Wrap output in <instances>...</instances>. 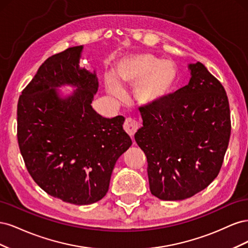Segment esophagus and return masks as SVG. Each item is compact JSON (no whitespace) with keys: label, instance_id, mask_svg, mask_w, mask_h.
Masks as SVG:
<instances>
[{"label":"esophagus","instance_id":"obj_1","mask_svg":"<svg viewBox=\"0 0 248 248\" xmlns=\"http://www.w3.org/2000/svg\"><path fill=\"white\" fill-rule=\"evenodd\" d=\"M123 127H124L125 131L128 133L131 138H133L134 133L137 132V130L139 128V123L132 118H126Z\"/></svg>","mask_w":248,"mask_h":248}]
</instances>
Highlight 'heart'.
I'll list each match as a JSON object with an SVG mask.
<instances>
[{"instance_id": "heart-1", "label": "heart", "mask_w": 248, "mask_h": 248, "mask_svg": "<svg viewBox=\"0 0 248 248\" xmlns=\"http://www.w3.org/2000/svg\"><path fill=\"white\" fill-rule=\"evenodd\" d=\"M116 78L122 86L136 87L134 98L140 106L150 107L163 100L174 89L178 70L170 61L149 52H140L119 60ZM119 85L112 76L106 78L108 91L118 98L123 96V89Z\"/></svg>"}]
</instances>
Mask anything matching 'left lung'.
Instances as JSON below:
<instances>
[{
    "instance_id": "left-lung-1",
    "label": "left lung",
    "mask_w": 248,
    "mask_h": 248,
    "mask_svg": "<svg viewBox=\"0 0 248 248\" xmlns=\"http://www.w3.org/2000/svg\"><path fill=\"white\" fill-rule=\"evenodd\" d=\"M188 85L141 108L134 136L148 162L151 193L163 201L188 199L218 175L231 136L228 96L202 63L189 64Z\"/></svg>"
}]
</instances>
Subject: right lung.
<instances>
[{"instance_id":"obj_1","label":"right lung","mask_w":248,"mask_h":248,"mask_svg":"<svg viewBox=\"0 0 248 248\" xmlns=\"http://www.w3.org/2000/svg\"><path fill=\"white\" fill-rule=\"evenodd\" d=\"M82 46L46 60L22 90L17 104V140L29 174L49 196L89 205L106 196L116 161L132 141L124 117L103 118L91 103L98 78L79 66ZM70 84L61 99L55 89Z\"/></svg>"}]
</instances>
